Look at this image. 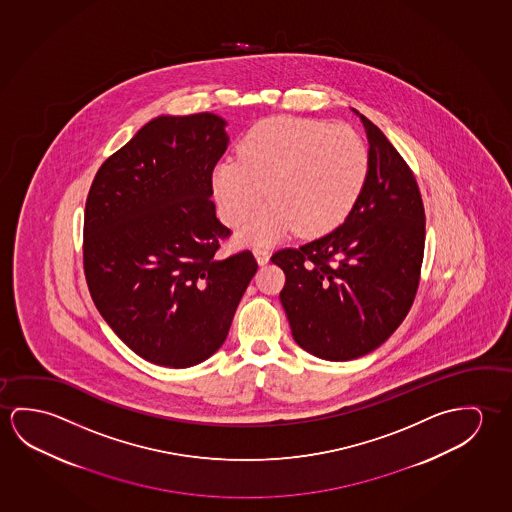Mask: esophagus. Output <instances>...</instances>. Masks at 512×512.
Instances as JSON below:
<instances>
[{"label": "esophagus", "instance_id": "esophagus-1", "mask_svg": "<svg viewBox=\"0 0 512 512\" xmlns=\"http://www.w3.org/2000/svg\"><path fill=\"white\" fill-rule=\"evenodd\" d=\"M252 252H254V258H256V261H258L260 265H267L268 260H270V252H268V249H265V247H254Z\"/></svg>", "mask_w": 512, "mask_h": 512}]
</instances>
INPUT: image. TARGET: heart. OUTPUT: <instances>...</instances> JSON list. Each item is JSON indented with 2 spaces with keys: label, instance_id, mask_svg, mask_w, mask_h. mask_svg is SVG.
Returning <instances> with one entry per match:
<instances>
[{
  "label": "heart",
  "instance_id": "obj_1",
  "mask_svg": "<svg viewBox=\"0 0 512 512\" xmlns=\"http://www.w3.org/2000/svg\"><path fill=\"white\" fill-rule=\"evenodd\" d=\"M211 172L220 217L235 224L270 197L238 228L249 245H270L297 229L320 236L356 208L370 171L363 138L343 124L306 117H272L252 126Z\"/></svg>",
  "mask_w": 512,
  "mask_h": 512
}]
</instances>
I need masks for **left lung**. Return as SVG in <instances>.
Here are the masks:
<instances>
[{
	"instance_id": "obj_1",
	"label": "left lung",
	"mask_w": 512,
	"mask_h": 512,
	"mask_svg": "<svg viewBox=\"0 0 512 512\" xmlns=\"http://www.w3.org/2000/svg\"><path fill=\"white\" fill-rule=\"evenodd\" d=\"M370 171L345 222L283 249L279 293L295 343L325 361H350L381 347L406 318L418 288L425 211L413 172L365 115Z\"/></svg>"
}]
</instances>
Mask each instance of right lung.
Here are the masks:
<instances>
[{
  "label": "right lung",
  "instance_id": "1",
  "mask_svg": "<svg viewBox=\"0 0 512 512\" xmlns=\"http://www.w3.org/2000/svg\"><path fill=\"white\" fill-rule=\"evenodd\" d=\"M219 115H158L110 156L85 206L83 265L106 324L149 363L188 368L228 338L258 270L251 251L217 258L229 231L211 172L228 149Z\"/></svg>",
  "mask_w": 512,
  "mask_h": 512
}]
</instances>
